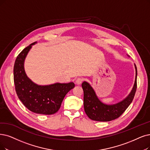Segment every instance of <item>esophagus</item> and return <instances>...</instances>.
<instances>
[{
  "label": "esophagus",
  "mask_w": 150,
  "mask_h": 150,
  "mask_svg": "<svg viewBox=\"0 0 150 150\" xmlns=\"http://www.w3.org/2000/svg\"><path fill=\"white\" fill-rule=\"evenodd\" d=\"M82 81H83V79L82 78V77H77L76 80V83H77V84H80V83H82Z\"/></svg>",
  "instance_id": "1"
}]
</instances>
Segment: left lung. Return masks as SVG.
Masks as SVG:
<instances>
[{"label": "left lung", "instance_id": "1", "mask_svg": "<svg viewBox=\"0 0 150 150\" xmlns=\"http://www.w3.org/2000/svg\"><path fill=\"white\" fill-rule=\"evenodd\" d=\"M136 76L134 87L130 94L118 103L108 105L99 100L92 87L87 82L82 83L83 91V107L87 116L92 120L101 122L110 121L120 117L132 101L137 90V69L135 64Z\"/></svg>", "mask_w": 150, "mask_h": 150}]
</instances>
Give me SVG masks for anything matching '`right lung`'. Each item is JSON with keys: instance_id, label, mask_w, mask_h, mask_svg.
Returning <instances> with one entry per match:
<instances>
[{"instance_id": "obj_1", "label": "right lung", "mask_w": 150, "mask_h": 150, "mask_svg": "<svg viewBox=\"0 0 150 150\" xmlns=\"http://www.w3.org/2000/svg\"><path fill=\"white\" fill-rule=\"evenodd\" d=\"M35 43L24 49L16 58L13 68L15 91L29 110L41 115H53L59 110L65 95L75 85L74 82H69L38 86L28 78L24 69V61Z\"/></svg>"}]
</instances>
